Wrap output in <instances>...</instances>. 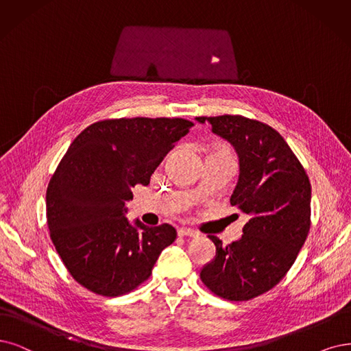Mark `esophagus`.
Segmentation results:
<instances>
[{
    "label": "esophagus",
    "mask_w": 351,
    "mask_h": 351,
    "mask_svg": "<svg viewBox=\"0 0 351 351\" xmlns=\"http://www.w3.org/2000/svg\"><path fill=\"white\" fill-rule=\"evenodd\" d=\"M178 236H180V237H185V236H188V237H198L199 232L195 231V230H192V228H188V227H180L178 230Z\"/></svg>",
    "instance_id": "1"
}]
</instances>
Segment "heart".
<instances>
[{
  "mask_svg": "<svg viewBox=\"0 0 351 351\" xmlns=\"http://www.w3.org/2000/svg\"><path fill=\"white\" fill-rule=\"evenodd\" d=\"M217 152H223V153H228V152H226V150H217Z\"/></svg>",
  "mask_w": 351,
  "mask_h": 351,
  "instance_id": "1",
  "label": "heart"
}]
</instances>
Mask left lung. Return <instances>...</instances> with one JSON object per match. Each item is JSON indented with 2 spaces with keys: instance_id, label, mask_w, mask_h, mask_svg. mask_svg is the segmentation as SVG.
I'll list each match as a JSON object with an SVG mask.
<instances>
[{
  "instance_id": "left-lung-1",
  "label": "left lung",
  "mask_w": 351,
  "mask_h": 351,
  "mask_svg": "<svg viewBox=\"0 0 351 351\" xmlns=\"http://www.w3.org/2000/svg\"><path fill=\"white\" fill-rule=\"evenodd\" d=\"M227 140L239 158V180L230 204L245 214L243 234L223 245L201 280L215 295L247 301L275 287L287 275L309 231L311 184L283 137L267 124L241 115L197 117Z\"/></svg>"
}]
</instances>
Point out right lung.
<instances>
[{
    "label": "right lung",
    "mask_w": 351,
    "mask_h": 351,
    "mask_svg": "<svg viewBox=\"0 0 351 351\" xmlns=\"http://www.w3.org/2000/svg\"><path fill=\"white\" fill-rule=\"evenodd\" d=\"M191 125L182 119L104 120L72 141L47 186V226L64 266L86 289L102 296L133 291L175 241L172 226L130 223L125 204Z\"/></svg>",
    "instance_id": "obj_1"
}]
</instances>
